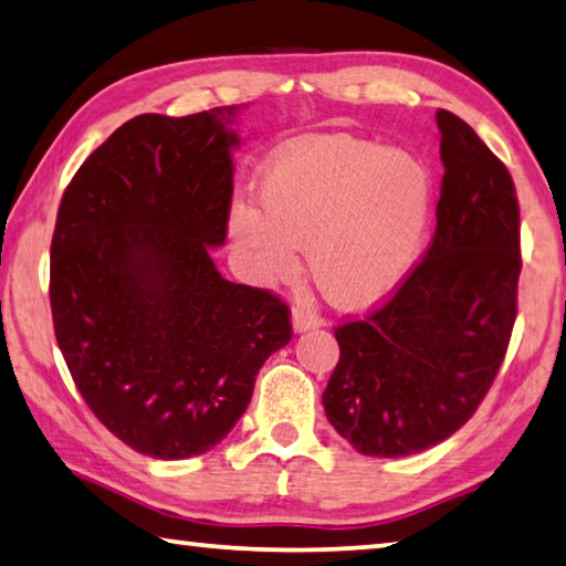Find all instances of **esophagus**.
Listing matches in <instances>:
<instances>
[{
	"mask_svg": "<svg viewBox=\"0 0 566 566\" xmlns=\"http://www.w3.org/2000/svg\"><path fill=\"white\" fill-rule=\"evenodd\" d=\"M292 324H294V332H306V329L319 327L322 317L312 310L310 304H296L292 312Z\"/></svg>",
	"mask_w": 566,
	"mask_h": 566,
	"instance_id": "1",
	"label": "esophagus"
}]
</instances>
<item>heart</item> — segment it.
I'll return each instance as SVG.
<instances>
[{"instance_id": "heart-1", "label": "heart", "mask_w": 566, "mask_h": 566, "mask_svg": "<svg viewBox=\"0 0 566 566\" xmlns=\"http://www.w3.org/2000/svg\"><path fill=\"white\" fill-rule=\"evenodd\" d=\"M262 214L234 207L229 237L260 280L296 270L306 247L319 290L342 306H369L395 292L421 254L432 179L415 157L349 137L276 155L260 179Z\"/></svg>"}]
</instances>
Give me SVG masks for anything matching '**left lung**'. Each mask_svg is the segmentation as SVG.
<instances>
[{"instance_id":"obj_1","label":"left lung","mask_w":566,"mask_h":566,"mask_svg":"<svg viewBox=\"0 0 566 566\" xmlns=\"http://www.w3.org/2000/svg\"><path fill=\"white\" fill-rule=\"evenodd\" d=\"M444 161L432 242L391 296L334 327L322 395L367 457H407L464 427L494 385L516 319L520 199L510 169L464 119L437 109Z\"/></svg>"}]
</instances>
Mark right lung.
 Returning a JSON list of instances; mask_svg holds the SVG:
<instances>
[{"instance_id":"1","label":"right lung","mask_w":566,"mask_h":566,"mask_svg":"<svg viewBox=\"0 0 566 566\" xmlns=\"http://www.w3.org/2000/svg\"><path fill=\"white\" fill-rule=\"evenodd\" d=\"M239 107L139 114L66 185L50 262L54 337L92 415L134 452L205 454L232 432L290 304L217 272Z\"/></svg>"}]
</instances>
